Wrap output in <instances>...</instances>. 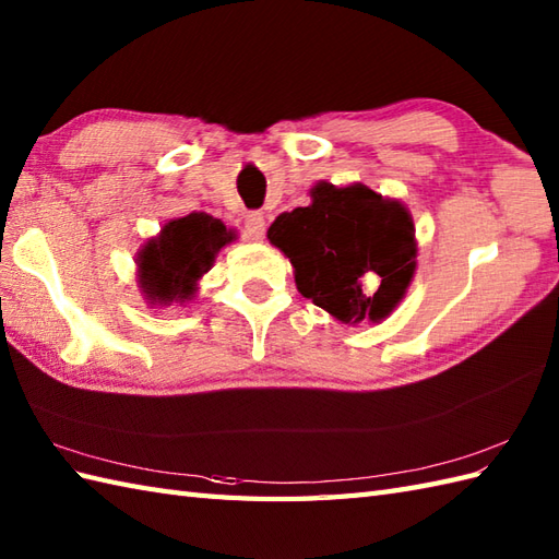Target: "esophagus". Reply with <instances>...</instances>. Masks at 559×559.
<instances>
[{"label": "esophagus", "instance_id": "esophagus-1", "mask_svg": "<svg viewBox=\"0 0 559 559\" xmlns=\"http://www.w3.org/2000/svg\"><path fill=\"white\" fill-rule=\"evenodd\" d=\"M245 235L249 237V240H254V242L264 240L266 221H264V216H261L259 211H252V213H247V216H245Z\"/></svg>", "mask_w": 559, "mask_h": 559}]
</instances>
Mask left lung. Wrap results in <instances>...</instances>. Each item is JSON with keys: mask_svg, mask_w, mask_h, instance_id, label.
<instances>
[{"mask_svg": "<svg viewBox=\"0 0 559 559\" xmlns=\"http://www.w3.org/2000/svg\"><path fill=\"white\" fill-rule=\"evenodd\" d=\"M310 206L271 223L269 242L290 259L295 286L343 324L382 322L415 273V228L408 209L360 182H317Z\"/></svg>", "mask_w": 559, "mask_h": 559, "instance_id": "8db88e82", "label": "left lung"}]
</instances>
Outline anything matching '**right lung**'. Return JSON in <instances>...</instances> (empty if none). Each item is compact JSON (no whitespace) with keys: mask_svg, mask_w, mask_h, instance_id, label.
<instances>
[{"mask_svg":"<svg viewBox=\"0 0 559 559\" xmlns=\"http://www.w3.org/2000/svg\"><path fill=\"white\" fill-rule=\"evenodd\" d=\"M235 240L223 221L194 211L163 225V230L139 249V288L151 305L189 302L197 283L213 266L221 249Z\"/></svg>","mask_w":559,"mask_h":559,"instance_id":"obj_1","label":"right lung"}]
</instances>
